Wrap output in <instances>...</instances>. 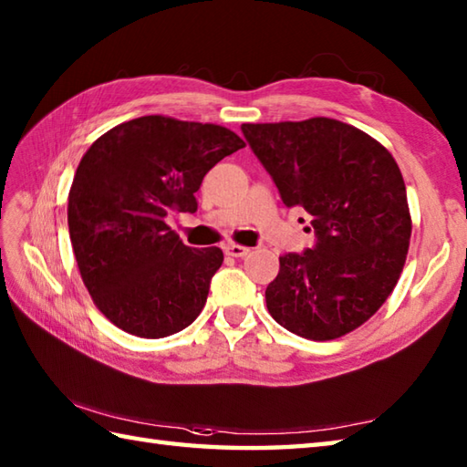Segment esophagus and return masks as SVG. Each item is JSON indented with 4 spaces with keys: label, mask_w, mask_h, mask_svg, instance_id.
I'll list each match as a JSON object with an SVG mask.
<instances>
[{
    "label": "esophagus",
    "mask_w": 467,
    "mask_h": 467,
    "mask_svg": "<svg viewBox=\"0 0 467 467\" xmlns=\"http://www.w3.org/2000/svg\"><path fill=\"white\" fill-rule=\"evenodd\" d=\"M224 253L228 254V256H236V259H241V256H246L251 253V249L249 246H243V244H234V243H231V244H226L224 246Z\"/></svg>",
    "instance_id": "esophagus-1"
}]
</instances>
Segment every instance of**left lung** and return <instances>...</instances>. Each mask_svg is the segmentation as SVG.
<instances>
[{"instance_id": "left-lung-1", "label": "left lung", "mask_w": 467, "mask_h": 467, "mask_svg": "<svg viewBox=\"0 0 467 467\" xmlns=\"http://www.w3.org/2000/svg\"><path fill=\"white\" fill-rule=\"evenodd\" d=\"M243 134L283 204L309 213L317 234L313 249L281 256L266 309L311 341L355 331L379 311L408 259L411 214L398 162L375 138L333 118L243 124Z\"/></svg>"}]
</instances>
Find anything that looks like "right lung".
Returning a JSON list of instances; mask_svg holds the SVG:
<instances>
[{
    "mask_svg": "<svg viewBox=\"0 0 467 467\" xmlns=\"http://www.w3.org/2000/svg\"><path fill=\"white\" fill-rule=\"evenodd\" d=\"M241 148L224 126L161 114L88 148L67 194L69 241L94 305L118 329L161 339L201 315L223 251L186 246L166 216L196 213L204 174Z\"/></svg>",
    "mask_w": 467,
    "mask_h": 467,
    "instance_id": "right-lung-1",
    "label": "right lung"
}]
</instances>
